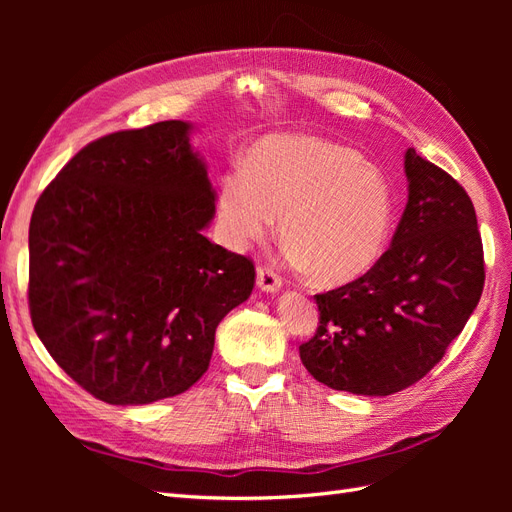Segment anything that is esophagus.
I'll return each instance as SVG.
<instances>
[{
  "instance_id": "1",
  "label": "esophagus",
  "mask_w": 512,
  "mask_h": 512,
  "mask_svg": "<svg viewBox=\"0 0 512 512\" xmlns=\"http://www.w3.org/2000/svg\"><path fill=\"white\" fill-rule=\"evenodd\" d=\"M256 284L262 292H277L282 288V277L277 275L273 269L269 267H258L256 271Z\"/></svg>"
}]
</instances>
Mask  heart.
<instances>
[{"label": "heart", "mask_w": 512, "mask_h": 512, "mask_svg": "<svg viewBox=\"0 0 512 512\" xmlns=\"http://www.w3.org/2000/svg\"><path fill=\"white\" fill-rule=\"evenodd\" d=\"M218 224L230 247L265 239L275 218L294 265L322 286L371 271L391 239L397 194L389 175L356 151L307 134H273L243 170L224 175Z\"/></svg>", "instance_id": "obj_1"}]
</instances>
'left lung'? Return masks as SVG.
Returning <instances> with one entry per match:
<instances>
[{"instance_id":"left-lung-1","label":"left lung","mask_w":512,"mask_h":512,"mask_svg":"<svg viewBox=\"0 0 512 512\" xmlns=\"http://www.w3.org/2000/svg\"><path fill=\"white\" fill-rule=\"evenodd\" d=\"M408 203L371 271L316 294V335L299 346L318 382L354 395H393L440 363L485 284L470 196L414 147L404 156Z\"/></svg>"}]
</instances>
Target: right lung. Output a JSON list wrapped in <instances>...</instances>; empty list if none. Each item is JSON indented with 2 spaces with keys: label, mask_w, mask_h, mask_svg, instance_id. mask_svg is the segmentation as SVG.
Segmentation results:
<instances>
[{
  "label": "right lung",
  "mask_w": 512,
  "mask_h": 512,
  "mask_svg": "<svg viewBox=\"0 0 512 512\" xmlns=\"http://www.w3.org/2000/svg\"><path fill=\"white\" fill-rule=\"evenodd\" d=\"M192 130L160 121L89 143L29 224L34 329L106 404L188 391L209 367L218 324L254 288L252 260L203 235L215 190Z\"/></svg>",
  "instance_id": "obj_1"
}]
</instances>
